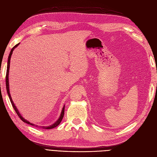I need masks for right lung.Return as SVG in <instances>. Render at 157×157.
<instances>
[{
  "label": "right lung",
  "instance_id": "1",
  "mask_svg": "<svg viewBox=\"0 0 157 157\" xmlns=\"http://www.w3.org/2000/svg\"><path fill=\"white\" fill-rule=\"evenodd\" d=\"M19 44H20V43L17 44L15 46H13V48H12V50H11V51H10V54H9V56H8V65H7V70H6V90H7V93H8V96H9V98H10V102H11L12 105V107H13L14 110H15V111L16 112V113H17V115H18V117L21 118V120L23 122H24L27 123V124H31V126H35V124H32V123L29 122V121H27V120H25V119L24 118H23V117H22V116L21 115V114L20 113V112H19V111L17 110V107H16V105H14V103H13V101H12V99L11 96H10V90H9V80H8V75H9V69H10V58H11V56H12V52H13V50L15 49ZM64 111H65V105L63 106V109H62V111H61V115H60V117H59V118L58 119V121H57L55 123H54L53 124H52V125H50V126H40V128H42V129H52V128H55V127H56V126H58L60 124V122H61V121H62V119H63V116H64Z\"/></svg>",
  "mask_w": 157,
  "mask_h": 157
}]
</instances>
